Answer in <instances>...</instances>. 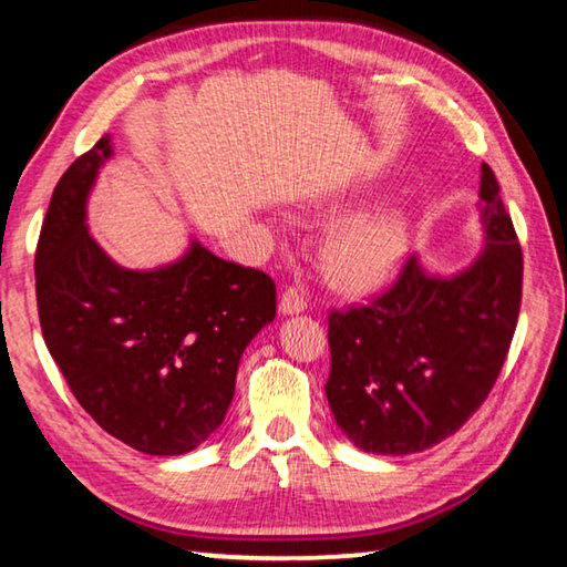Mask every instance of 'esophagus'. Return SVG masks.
<instances>
[{
  "instance_id": "34e87169",
  "label": "esophagus",
  "mask_w": 567,
  "mask_h": 567,
  "mask_svg": "<svg viewBox=\"0 0 567 567\" xmlns=\"http://www.w3.org/2000/svg\"><path fill=\"white\" fill-rule=\"evenodd\" d=\"M307 310V300L305 295L300 290H295V287H290V290H285L282 297H280V315H300Z\"/></svg>"
}]
</instances>
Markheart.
<instances>
[{
  "mask_svg": "<svg viewBox=\"0 0 567 567\" xmlns=\"http://www.w3.org/2000/svg\"><path fill=\"white\" fill-rule=\"evenodd\" d=\"M352 205V195L312 199L307 215L332 219ZM410 215L395 203H378L342 217L320 249V270L334 290L372 295L392 282L410 247Z\"/></svg>",
  "mask_w": 567,
  "mask_h": 567,
  "instance_id": "b5f03b06",
  "label": "heart"
}]
</instances>
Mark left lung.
I'll return each mask as SVG.
<instances>
[{
    "label": "left lung",
    "mask_w": 567,
    "mask_h": 567,
    "mask_svg": "<svg viewBox=\"0 0 567 567\" xmlns=\"http://www.w3.org/2000/svg\"><path fill=\"white\" fill-rule=\"evenodd\" d=\"M483 247L457 272L410 257L392 290L330 315L324 385L362 453L410 455L457 433L493 390L520 312L523 255L493 169L480 167Z\"/></svg>",
    "instance_id": "1"
}]
</instances>
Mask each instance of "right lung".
<instances>
[{
    "label": "right lung",
    "mask_w": 567,
    "mask_h": 567,
    "mask_svg": "<svg viewBox=\"0 0 567 567\" xmlns=\"http://www.w3.org/2000/svg\"><path fill=\"white\" fill-rule=\"evenodd\" d=\"M104 137L56 182L37 245L47 350L74 398L112 437L147 455H185L223 425L239 358L275 320V282L189 239L177 260L130 270L87 227Z\"/></svg>",
    "instance_id": "right-lung-1"
}]
</instances>
